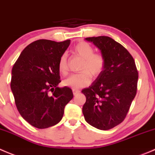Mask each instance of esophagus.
Returning <instances> with one entry per match:
<instances>
[{"instance_id":"34e87169","label":"esophagus","mask_w":155,"mask_h":155,"mask_svg":"<svg viewBox=\"0 0 155 155\" xmlns=\"http://www.w3.org/2000/svg\"><path fill=\"white\" fill-rule=\"evenodd\" d=\"M72 91H73V94H74V95H78V94L80 92V91L78 90V89H72Z\"/></svg>"}]
</instances>
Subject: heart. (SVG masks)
<instances>
[{"mask_svg": "<svg viewBox=\"0 0 155 155\" xmlns=\"http://www.w3.org/2000/svg\"><path fill=\"white\" fill-rule=\"evenodd\" d=\"M74 52L83 59L81 72L71 74L63 81L66 87L72 89H80L87 87L91 82V76L97 78L101 74L105 66V58L102 54H94V49L89 43L81 42L74 48ZM58 69L60 74H66L68 70L66 54L60 57L58 63Z\"/></svg>", "mask_w": 155, "mask_h": 155, "instance_id": "b5f03b06", "label": "heart"}]
</instances>
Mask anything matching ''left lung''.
Returning a JSON list of instances; mask_svg holds the SVG:
<instances>
[{
  "mask_svg": "<svg viewBox=\"0 0 155 155\" xmlns=\"http://www.w3.org/2000/svg\"><path fill=\"white\" fill-rule=\"evenodd\" d=\"M105 58L103 71L87 88L83 114L90 125L109 130L125 119L137 93L138 71L127 49L108 36L86 38Z\"/></svg>",
  "mask_w": 155,
  "mask_h": 155,
  "instance_id": "left-lung-1",
  "label": "left lung"
}]
</instances>
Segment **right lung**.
<instances>
[{
	"label": "right lung",
	"mask_w": 155,
	"mask_h": 155,
	"mask_svg": "<svg viewBox=\"0 0 155 155\" xmlns=\"http://www.w3.org/2000/svg\"><path fill=\"white\" fill-rule=\"evenodd\" d=\"M70 40L57 42L39 39L28 45L12 69L10 87L21 116L42 129L61 120L66 105L73 98L68 87H58V63Z\"/></svg>",
	"instance_id": "add662e5"
}]
</instances>
